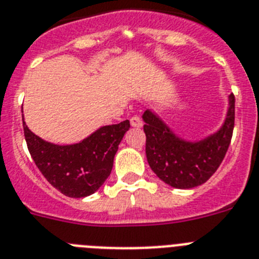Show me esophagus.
Masks as SVG:
<instances>
[{"instance_id":"34e87169","label":"esophagus","mask_w":259,"mask_h":259,"mask_svg":"<svg viewBox=\"0 0 259 259\" xmlns=\"http://www.w3.org/2000/svg\"><path fill=\"white\" fill-rule=\"evenodd\" d=\"M130 123H132L133 127H142L143 121L139 116H133L132 118H130Z\"/></svg>"}]
</instances>
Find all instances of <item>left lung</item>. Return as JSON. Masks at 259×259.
<instances>
[{
    "label": "left lung",
    "instance_id": "8db88e82",
    "mask_svg": "<svg viewBox=\"0 0 259 259\" xmlns=\"http://www.w3.org/2000/svg\"><path fill=\"white\" fill-rule=\"evenodd\" d=\"M146 156L156 176L177 189L204 184L223 161L235 127V95H229V111L223 127L201 142L176 137L152 112L143 114Z\"/></svg>",
    "mask_w": 259,
    "mask_h": 259
}]
</instances>
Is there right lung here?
Segmentation results:
<instances>
[{
    "instance_id": "obj_1",
    "label": "right lung",
    "mask_w": 259,
    "mask_h": 259,
    "mask_svg": "<svg viewBox=\"0 0 259 259\" xmlns=\"http://www.w3.org/2000/svg\"><path fill=\"white\" fill-rule=\"evenodd\" d=\"M129 127V120H125L100 127L79 143L57 146L33 134L23 120L24 138L36 167L52 186L71 198L87 197L104 184Z\"/></svg>"
}]
</instances>
